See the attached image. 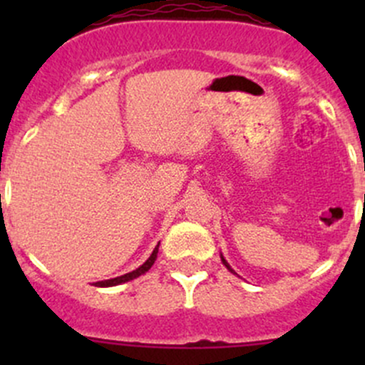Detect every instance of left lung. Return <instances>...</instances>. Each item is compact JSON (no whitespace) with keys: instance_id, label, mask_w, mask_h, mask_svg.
<instances>
[{"instance_id":"left-lung-1","label":"left lung","mask_w":365,"mask_h":365,"mask_svg":"<svg viewBox=\"0 0 365 365\" xmlns=\"http://www.w3.org/2000/svg\"><path fill=\"white\" fill-rule=\"evenodd\" d=\"M220 259H222L224 267H226V268H227V270H230V272H233V274H235V270H233V268H231V267H230V264H227V261H226V259H224V256H222V254H220Z\"/></svg>"}]
</instances>
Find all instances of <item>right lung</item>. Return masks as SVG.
<instances>
[{
  "mask_svg": "<svg viewBox=\"0 0 365 365\" xmlns=\"http://www.w3.org/2000/svg\"><path fill=\"white\" fill-rule=\"evenodd\" d=\"M157 252H159V245H157V247L153 249L152 256H150L148 259H146L145 263H143L141 267H139V268H135V270L128 272V274H125V275H120V277H114V279H108V281H98V282H95V286H101V288H108V286H116V284H121V282L132 281V279H135V277H139V275L146 274V272H148L150 268H152V264L155 263V259H157Z\"/></svg>",
  "mask_w": 365,
  "mask_h": 365,
  "instance_id": "add662e5",
  "label": "right lung"
}]
</instances>
